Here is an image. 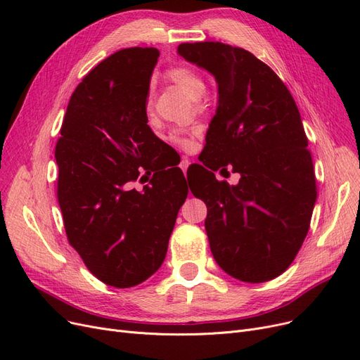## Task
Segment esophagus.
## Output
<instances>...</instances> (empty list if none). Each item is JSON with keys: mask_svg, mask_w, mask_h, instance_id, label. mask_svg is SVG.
I'll use <instances>...</instances> for the list:
<instances>
[{"mask_svg": "<svg viewBox=\"0 0 360 360\" xmlns=\"http://www.w3.org/2000/svg\"><path fill=\"white\" fill-rule=\"evenodd\" d=\"M189 165H191V160L188 159V158H181V160H180V168H181V171L183 172H186L188 171V168H189Z\"/></svg>", "mask_w": 360, "mask_h": 360, "instance_id": "obj_1", "label": "esophagus"}]
</instances>
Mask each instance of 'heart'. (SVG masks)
Instances as JSON below:
<instances>
[{
  "label": "heart",
  "instance_id": "heart-1",
  "mask_svg": "<svg viewBox=\"0 0 360 360\" xmlns=\"http://www.w3.org/2000/svg\"><path fill=\"white\" fill-rule=\"evenodd\" d=\"M168 78L176 84L179 89H181L184 93H186L191 99H200V97L204 94L205 85L200 78V75L188 68L169 69ZM192 139H193V134L183 132V130H177V132L171 134L172 143L181 148H189L192 146Z\"/></svg>",
  "mask_w": 360,
  "mask_h": 360
}]
</instances>
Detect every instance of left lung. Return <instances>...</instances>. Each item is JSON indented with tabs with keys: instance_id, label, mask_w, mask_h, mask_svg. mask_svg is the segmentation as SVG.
Masks as SVG:
<instances>
[{
	"instance_id": "obj_1",
	"label": "left lung",
	"mask_w": 360,
	"mask_h": 360,
	"mask_svg": "<svg viewBox=\"0 0 360 360\" xmlns=\"http://www.w3.org/2000/svg\"><path fill=\"white\" fill-rule=\"evenodd\" d=\"M177 53L217 84L197 189L191 188L207 204L204 225L213 258L242 282L274 279L297 255L317 200L296 102L278 75L242 48L181 43ZM228 165L241 174L237 185L214 177L213 170Z\"/></svg>"
}]
</instances>
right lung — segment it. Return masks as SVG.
<instances>
[{
  "label": "right lung",
  "instance_id": "obj_1",
  "mask_svg": "<svg viewBox=\"0 0 360 360\" xmlns=\"http://www.w3.org/2000/svg\"><path fill=\"white\" fill-rule=\"evenodd\" d=\"M159 56L156 48H126L97 64L73 91L56 147L69 242L91 274L115 288L156 274L188 197L179 168L153 174L143 191L130 188L139 168L155 171L159 139L146 102Z\"/></svg>",
  "mask_w": 360,
  "mask_h": 360
}]
</instances>
